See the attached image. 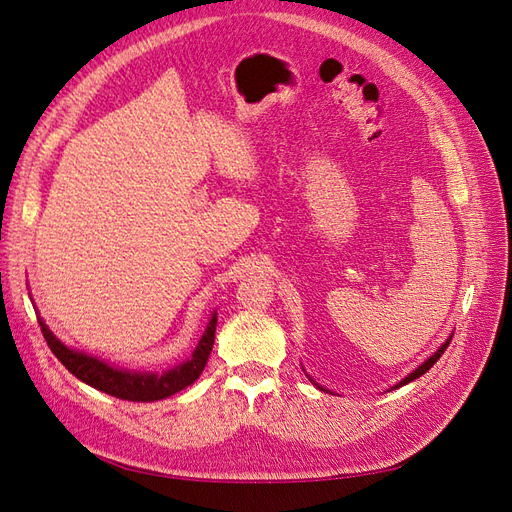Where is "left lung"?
I'll return each mask as SVG.
<instances>
[{"instance_id":"left-lung-1","label":"left lung","mask_w":512,"mask_h":512,"mask_svg":"<svg viewBox=\"0 0 512 512\" xmlns=\"http://www.w3.org/2000/svg\"><path fill=\"white\" fill-rule=\"evenodd\" d=\"M451 339H453V337H448L446 342H444V344H442V346H440L436 352H433V354L429 356V359H427L423 365H418V367L412 371V374H408V376H406L404 380H401L399 384H395V389H399V386H404V384H408V382H412V380H416V378H421V376L425 374V371H429V369L433 367V363H436V361L440 359V356L444 354V350L448 348V344H451ZM314 384H316V382H314ZM316 386H318V384H316ZM318 389H322V386H318ZM322 391H324V389H322Z\"/></svg>"}]
</instances>
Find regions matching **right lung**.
I'll return each mask as SVG.
<instances>
[{
    "label": "right lung",
    "instance_id": "add662e5",
    "mask_svg": "<svg viewBox=\"0 0 512 512\" xmlns=\"http://www.w3.org/2000/svg\"><path fill=\"white\" fill-rule=\"evenodd\" d=\"M42 335L46 344L53 350V354L61 361L72 376L83 380L85 384L94 386V389L113 395L117 399H128V401H158L166 399L183 391L185 386L198 380L203 374V369L209 361V354L215 342V324H218V314L213 312L207 329L200 337V342L192 356L185 363L164 371V374H149V371H130V369H119L115 365H108L100 361L98 356H91L79 350H72L66 344H61L59 339L46 327L44 320L38 318Z\"/></svg>",
    "mask_w": 512,
    "mask_h": 512
}]
</instances>
